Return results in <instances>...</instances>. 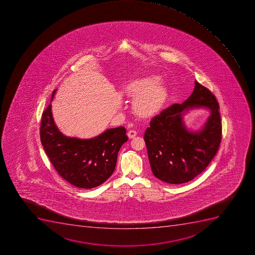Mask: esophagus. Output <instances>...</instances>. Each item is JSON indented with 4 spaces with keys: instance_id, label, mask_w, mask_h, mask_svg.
I'll return each mask as SVG.
<instances>
[{
    "instance_id": "1",
    "label": "esophagus",
    "mask_w": 255,
    "mask_h": 255,
    "mask_svg": "<svg viewBox=\"0 0 255 255\" xmlns=\"http://www.w3.org/2000/svg\"><path fill=\"white\" fill-rule=\"evenodd\" d=\"M136 135H137V132H136L135 130H130V131L128 132V137L130 138V139H132V138L135 137Z\"/></svg>"
}]
</instances>
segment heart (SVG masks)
<instances>
[{"instance_id": "b5f03b06", "label": "heart", "mask_w": 255, "mask_h": 255, "mask_svg": "<svg viewBox=\"0 0 255 255\" xmlns=\"http://www.w3.org/2000/svg\"><path fill=\"white\" fill-rule=\"evenodd\" d=\"M157 80V77L153 76L139 78L127 84L124 88L127 96L136 97L133 102V109L137 116L148 117L162 107L166 92Z\"/></svg>"}]
</instances>
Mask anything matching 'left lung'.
<instances>
[{"instance_id": "8db88e82", "label": "left lung", "mask_w": 255, "mask_h": 255, "mask_svg": "<svg viewBox=\"0 0 255 255\" xmlns=\"http://www.w3.org/2000/svg\"><path fill=\"white\" fill-rule=\"evenodd\" d=\"M206 107L211 116L199 131L186 128L182 113L188 108ZM215 95L195 81L190 97L171 105L151 120L144 139L153 175L167 184H180L200 175L211 163L221 143L222 123Z\"/></svg>"}]
</instances>
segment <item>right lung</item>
Masks as SVG:
<instances>
[{
	"label": "right lung",
	"mask_w": 255,
	"mask_h": 255,
	"mask_svg": "<svg viewBox=\"0 0 255 255\" xmlns=\"http://www.w3.org/2000/svg\"><path fill=\"white\" fill-rule=\"evenodd\" d=\"M126 131L119 127L91 139L67 137L54 124L49 104L41 117L40 141L60 176L77 188H93L113 174L118 153L128 139Z\"/></svg>",
	"instance_id": "add662e5"
}]
</instances>
